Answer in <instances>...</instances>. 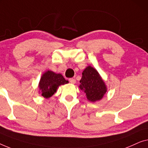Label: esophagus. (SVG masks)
<instances>
[{
	"mask_svg": "<svg viewBox=\"0 0 148 148\" xmlns=\"http://www.w3.org/2000/svg\"><path fill=\"white\" fill-rule=\"evenodd\" d=\"M69 81H70V83H72V84H75V83H76V80H75L74 78H70Z\"/></svg>",
	"mask_w": 148,
	"mask_h": 148,
	"instance_id": "34e87169",
	"label": "esophagus"
}]
</instances>
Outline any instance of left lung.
<instances>
[{
    "instance_id": "8db88e82",
    "label": "left lung",
    "mask_w": 148,
    "mask_h": 148,
    "mask_svg": "<svg viewBox=\"0 0 148 148\" xmlns=\"http://www.w3.org/2000/svg\"><path fill=\"white\" fill-rule=\"evenodd\" d=\"M79 88L84 91L89 101L95 103L103 99L107 91L105 82L95 68L88 66L82 72Z\"/></svg>"
}]
</instances>
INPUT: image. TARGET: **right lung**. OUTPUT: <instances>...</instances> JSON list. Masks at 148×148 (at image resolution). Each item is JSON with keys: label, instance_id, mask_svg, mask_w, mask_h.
Instances as JSON below:
<instances>
[{"label": "right lung", "instance_id": "obj_1", "mask_svg": "<svg viewBox=\"0 0 148 148\" xmlns=\"http://www.w3.org/2000/svg\"><path fill=\"white\" fill-rule=\"evenodd\" d=\"M61 74H56L51 70L45 72L41 76L39 82V93L45 99H48L53 95L60 86L68 84Z\"/></svg>", "mask_w": 148, "mask_h": 148}]
</instances>
